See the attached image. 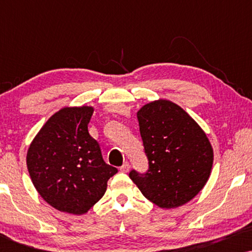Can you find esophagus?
Segmentation results:
<instances>
[{
  "instance_id": "esophagus-1",
  "label": "esophagus",
  "mask_w": 252,
  "mask_h": 252,
  "mask_svg": "<svg viewBox=\"0 0 252 252\" xmlns=\"http://www.w3.org/2000/svg\"><path fill=\"white\" fill-rule=\"evenodd\" d=\"M120 171H122V172H128L129 171V164L127 163V161H126V163H124L123 166L120 167Z\"/></svg>"
}]
</instances>
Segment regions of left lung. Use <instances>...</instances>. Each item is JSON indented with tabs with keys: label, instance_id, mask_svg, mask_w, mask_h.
<instances>
[{
	"label": "left lung",
	"instance_id": "obj_1",
	"mask_svg": "<svg viewBox=\"0 0 252 252\" xmlns=\"http://www.w3.org/2000/svg\"><path fill=\"white\" fill-rule=\"evenodd\" d=\"M147 173L129 172L144 197L164 209L178 208L202 190L213 164L211 143L197 123L168 99L147 103L136 113Z\"/></svg>",
	"mask_w": 252,
	"mask_h": 252
}]
</instances>
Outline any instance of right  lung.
<instances>
[{"instance_id": "obj_1", "label": "right lung", "mask_w": 252, "mask_h": 252, "mask_svg": "<svg viewBox=\"0 0 252 252\" xmlns=\"http://www.w3.org/2000/svg\"><path fill=\"white\" fill-rule=\"evenodd\" d=\"M93 106H65L34 137L26 164L34 187L58 211L84 215L103 197L118 170L103 160L88 132Z\"/></svg>"}]
</instances>
